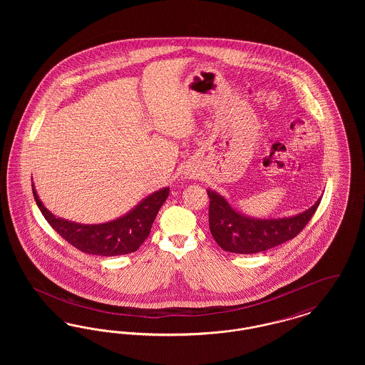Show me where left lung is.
Masks as SVG:
<instances>
[{
    "instance_id": "obj_1",
    "label": "left lung",
    "mask_w": 365,
    "mask_h": 365,
    "mask_svg": "<svg viewBox=\"0 0 365 365\" xmlns=\"http://www.w3.org/2000/svg\"><path fill=\"white\" fill-rule=\"evenodd\" d=\"M209 200V230L217 245L231 253L253 255L275 247L297 237L312 219L322 195L311 208L294 216L259 219L234 208L217 191L207 190Z\"/></svg>"
}]
</instances>
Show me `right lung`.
Listing matches in <instances>:
<instances>
[{"label": "right lung", "instance_id": "obj_1", "mask_svg": "<svg viewBox=\"0 0 365 365\" xmlns=\"http://www.w3.org/2000/svg\"><path fill=\"white\" fill-rule=\"evenodd\" d=\"M31 186L38 208L54 231L81 252L106 257L138 250L149 237L157 213L170 194V187H163L145 197L134 208L115 220L100 225H82L53 215L41 201L34 182Z\"/></svg>", "mask_w": 365, "mask_h": 365}]
</instances>
